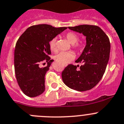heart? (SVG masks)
<instances>
[{
    "label": "heart",
    "mask_w": 124,
    "mask_h": 124,
    "mask_svg": "<svg viewBox=\"0 0 124 124\" xmlns=\"http://www.w3.org/2000/svg\"><path fill=\"white\" fill-rule=\"evenodd\" d=\"M66 38L68 41L72 44V47L75 50H80L82 49V45L80 43H77L78 41V36L73 32H69L66 35ZM49 47L52 51H56V38H54L49 42ZM75 58L74 54L69 52H61L55 55V59L56 61L62 65H66L71 62Z\"/></svg>",
    "instance_id": "1"
}]
</instances>
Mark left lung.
<instances>
[{
	"label": "left lung",
	"mask_w": 124,
	"mask_h": 124,
	"mask_svg": "<svg viewBox=\"0 0 124 124\" xmlns=\"http://www.w3.org/2000/svg\"><path fill=\"white\" fill-rule=\"evenodd\" d=\"M68 28L85 36L86 44L75 61L83 64L79 69L78 65L69 64L62 72V79L66 85L74 90H89L101 81L105 72L110 53L109 39L98 26L80 25Z\"/></svg>",
	"instance_id": "left-lung-1"
}]
</instances>
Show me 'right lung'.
Returning <instances> with one entry per match:
<instances>
[{
    "label": "right lung",
    "instance_id": "obj_1",
    "mask_svg": "<svg viewBox=\"0 0 124 124\" xmlns=\"http://www.w3.org/2000/svg\"><path fill=\"white\" fill-rule=\"evenodd\" d=\"M66 29L36 25L19 38L15 50V71L17 83L26 95L34 97L45 91V75L54 61L49 56V42ZM44 62L48 65L41 68L40 64Z\"/></svg>",
    "mask_w": 124,
    "mask_h": 124
}]
</instances>
